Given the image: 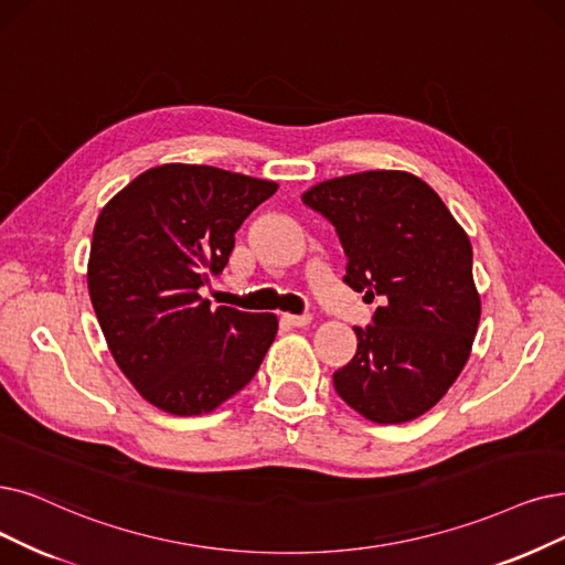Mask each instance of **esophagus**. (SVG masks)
Returning <instances> with one entry per match:
<instances>
[{
    "instance_id": "obj_1",
    "label": "esophagus",
    "mask_w": 565,
    "mask_h": 565,
    "mask_svg": "<svg viewBox=\"0 0 565 565\" xmlns=\"http://www.w3.org/2000/svg\"><path fill=\"white\" fill-rule=\"evenodd\" d=\"M282 320L291 327H306V324L312 322V315L310 312H303V315H289L287 312V315H282Z\"/></svg>"
}]
</instances>
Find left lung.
Here are the masks:
<instances>
[{"label":"left lung","mask_w":565,"mask_h":565,"mask_svg":"<svg viewBox=\"0 0 565 565\" xmlns=\"http://www.w3.org/2000/svg\"><path fill=\"white\" fill-rule=\"evenodd\" d=\"M303 204L341 238L343 282L380 299L354 327L356 354L333 373L350 408L377 424L411 422L455 385L480 324L472 247L443 199L405 171H364L310 188Z\"/></svg>","instance_id":"1"}]
</instances>
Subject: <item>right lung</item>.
<instances>
[{"mask_svg":"<svg viewBox=\"0 0 565 565\" xmlns=\"http://www.w3.org/2000/svg\"><path fill=\"white\" fill-rule=\"evenodd\" d=\"M278 190L204 164L143 171L102 209L87 289L120 371L154 408L211 413L255 377L278 333L274 312L211 308L234 234Z\"/></svg>","mask_w":565,"mask_h":565,"instance_id":"right-lung-1","label":"right lung"}]
</instances>
